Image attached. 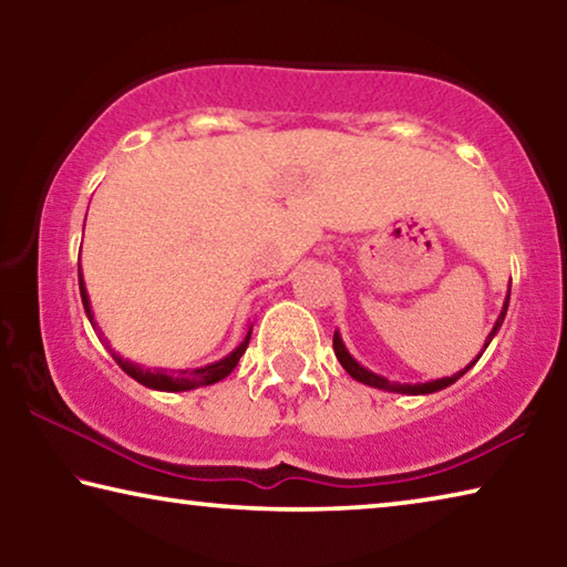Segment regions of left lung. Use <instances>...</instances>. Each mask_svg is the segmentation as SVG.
<instances>
[{
  "label": "left lung",
  "instance_id": "left-lung-1",
  "mask_svg": "<svg viewBox=\"0 0 567 567\" xmlns=\"http://www.w3.org/2000/svg\"><path fill=\"white\" fill-rule=\"evenodd\" d=\"M507 302H511V292H507V300H505V305H503V312H501V318H497V322H495V328L491 330V334H487V342H485V348L487 344H491V340L495 338L497 334V330H501V324H503V320H505V312H507ZM332 348H334V354H338V360H340V364L344 370H348V375L350 378H354L358 382H362V385H370V388H378V390H388V392H402V395H430V392H437V390H443V388H447V385H453L455 380H460L465 375V372L473 368V364L480 360V354L477 358L467 364L465 370H460V372H455L453 378H440V380H433V382H420V385H408V382H390L388 378H382V375H375V372H370L368 368H362V364L352 358V354L348 352V348H344V342H342V338H340V332H334V338H332Z\"/></svg>",
  "mask_w": 567,
  "mask_h": 567
}]
</instances>
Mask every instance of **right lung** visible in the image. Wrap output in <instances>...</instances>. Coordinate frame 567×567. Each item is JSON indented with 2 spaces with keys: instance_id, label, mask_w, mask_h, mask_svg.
<instances>
[{
  "instance_id": "right-lung-1",
  "label": "right lung",
  "mask_w": 567,
  "mask_h": 567,
  "mask_svg": "<svg viewBox=\"0 0 567 567\" xmlns=\"http://www.w3.org/2000/svg\"><path fill=\"white\" fill-rule=\"evenodd\" d=\"M80 295H82V305H84V312H87V318L92 322L94 332L97 330V322L92 318V307H90V295H87V287H84L82 280V267H80ZM249 334H252V328L247 330V338L237 344V348L227 354V358L217 360L213 364H205V368H197V370H175V372H167V370H150V368H140V364H134L130 360L120 358V354H114L112 350V358L117 360L120 368L127 372L132 380H137L140 385L152 388V390H162V392H182V390H195V388H203V385H215L223 378H227L229 372L237 368L239 358H243L247 344H249ZM102 338V332H100Z\"/></svg>"
}]
</instances>
